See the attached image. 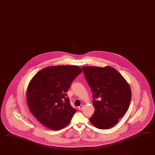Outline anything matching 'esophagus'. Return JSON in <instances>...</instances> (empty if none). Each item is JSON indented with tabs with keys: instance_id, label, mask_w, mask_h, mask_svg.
Masks as SVG:
<instances>
[{
	"instance_id": "obj_1",
	"label": "esophagus",
	"mask_w": 155,
	"mask_h": 155,
	"mask_svg": "<svg viewBox=\"0 0 155 155\" xmlns=\"http://www.w3.org/2000/svg\"><path fill=\"white\" fill-rule=\"evenodd\" d=\"M83 107V105H81L80 106H79V107H78V109L80 110H81V109H82Z\"/></svg>"
}]
</instances>
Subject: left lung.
I'll return each mask as SVG.
<instances>
[{
    "mask_svg": "<svg viewBox=\"0 0 155 155\" xmlns=\"http://www.w3.org/2000/svg\"><path fill=\"white\" fill-rule=\"evenodd\" d=\"M82 68L94 98L95 111L89 120L98 129H109L128 110L131 98L129 85L120 73L111 67Z\"/></svg>",
    "mask_w": 155,
    "mask_h": 155,
    "instance_id": "left-lung-1",
    "label": "left lung"
}]
</instances>
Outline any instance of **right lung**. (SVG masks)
I'll return each mask as SVG.
<instances>
[{
    "label": "right lung",
    "instance_id": "1",
    "mask_svg": "<svg viewBox=\"0 0 155 155\" xmlns=\"http://www.w3.org/2000/svg\"><path fill=\"white\" fill-rule=\"evenodd\" d=\"M82 72L76 66H51L32 78L27 89V103L32 114L44 126L58 130L71 121L77 110L70 104L66 92Z\"/></svg>",
    "mask_w": 155,
    "mask_h": 155
}]
</instances>
